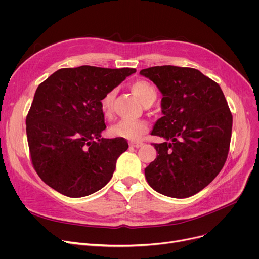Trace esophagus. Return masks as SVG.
I'll use <instances>...</instances> for the list:
<instances>
[{
	"label": "esophagus",
	"mask_w": 259,
	"mask_h": 259,
	"mask_svg": "<svg viewBox=\"0 0 259 259\" xmlns=\"http://www.w3.org/2000/svg\"><path fill=\"white\" fill-rule=\"evenodd\" d=\"M130 146L134 148H141L144 146V143L142 142H130Z\"/></svg>",
	"instance_id": "obj_1"
}]
</instances>
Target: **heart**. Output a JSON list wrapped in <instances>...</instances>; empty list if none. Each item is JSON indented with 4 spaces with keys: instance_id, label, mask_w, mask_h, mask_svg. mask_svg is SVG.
Returning a JSON list of instances; mask_svg holds the SVG:
<instances>
[{
    "instance_id": "b5f03b06",
    "label": "heart",
    "mask_w": 259,
    "mask_h": 259,
    "mask_svg": "<svg viewBox=\"0 0 259 259\" xmlns=\"http://www.w3.org/2000/svg\"><path fill=\"white\" fill-rule=\"evenodd\" d=\"M133 93L137 95L143 105L154 102L156 100L157 93L155 88L146 80H138L131 86ZM116 94L115 89L107 92L102 98L100 105L104 116H110L112 112L113 100ZM148 125L143 120H128L121 119L109 129V134L113 138H122L130 141H138L147 132Z\"/></svg>"
}]
</instances>
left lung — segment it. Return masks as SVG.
I'll return each mask as SVG.
<instances>
[{"instance_id":"8db88e82","label":"left lung","mask_w":259,"mask_h":259,"mask_svg":"<svg viewBox=\"0 0 259 259\" xmlns=\"http://www.w3.org/2000/svg\"><path fill=\"white\" fill-rule=\"evenodd\" d=\"M162 94L161 116L152 135L157 156L145 169L155 191L174 198L190 197L207 187L228 157L232 114L223 90L194 68L155 66L141 70Z\"/></svg>"}]
</instances>
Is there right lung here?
I'll use <instances>...</instances> for the list:
<instances>
[{"label": "right lung", "mask_w": 259, "mask_h": 259, "mask_svg": "<svg viewBox=\"0 0 259 259\" xmlns=\"http://www.w3.org/2000/svg\"><path fill=\"white\" fill-rule=\"evenodd\" d=\"M134 72V68H63L38 85L26 133L33 168L45 184L76 198L111 180L128 143L102 138L106 125L100 102Z\"/></svg>", "instance_id": "obj_1"}]
</instances>
